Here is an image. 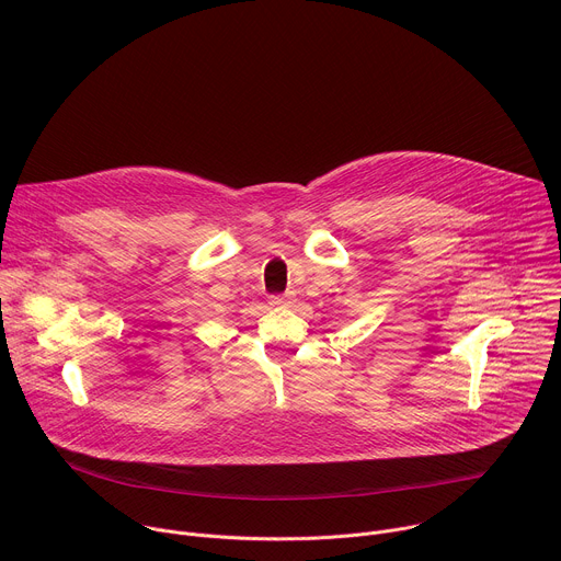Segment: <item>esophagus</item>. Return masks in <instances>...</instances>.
I'll list each match as a JSON object with an SVG mask.
<instances>
[{
	"label": "esophagus",
	"mask_w": 561,
	"mask_h": 561,
	"mask_svg": "<svg viewBox=\"0 0 561 561\" xmlns=\"http://www.w3.org/2000/svg\"><path fill=\"white\" fill-rule=\"evenodd\" d=\"M290 301H293V293L271 295V304H273V307H282V304H290Z\"/></svg>",
	"instance_id": "34e87169"
}]
</instances>
